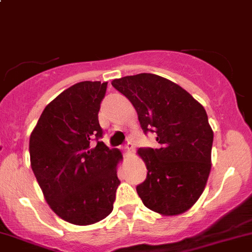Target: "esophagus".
<instances>
[{
  "label": "esophagus",
  "instance_id": "1",
  "mask_svg": "<svg viewBox=\"0 0 252 252\" xmlns=\"http://www.w3.org/2000/svg\"><path fill=\"white\" fill-rule=\"evenodd\" d=\"M123 150L126 152V154H130L131 151H133V144L131 142H126V144L123 145Z\"/></svg>",
  "mask_w": 252,
  "mask_h": 252
}]
</instances>
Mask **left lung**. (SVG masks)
Segmentation results:
<instances>
[{"label":"left lung","instance_id":"obj_1","mask_svg":"<svg viewBox=\"0 0 252 252\" xmlns=\"http://www.w3.org/2000/svg\"><path fill=\"white\" fill-rule=\"evenodd\" d=\"M112 85L133 103L144 133H154L158 142V149L138 150L147 167L138 195L161 215L185 212L211 171L213 131L205 108L182 86L151 73L114 79Z\"/></svg>","mask_w":252,"mask_h":252}]
</instances>
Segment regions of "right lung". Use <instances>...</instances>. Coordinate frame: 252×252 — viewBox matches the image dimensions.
<instances>
[{
    "label": "right lung",
    "mask_w": 252,
    "mask_h": 252,
    "mask_svg": "<svg viewBox=\"0 0 252 252\" xmlns=\"http://www.w3.org/2000/svg\"><path fill=\"white\" fill-rule=\"evenodd\" d=\"M106 90L101 81L70 86L45 107L30 135L32 168L47 204L77 225L107 217L121 184V152L101 141L98 111Z\"/></svg>",
    "instance_id": "1"
}]
</instances>
